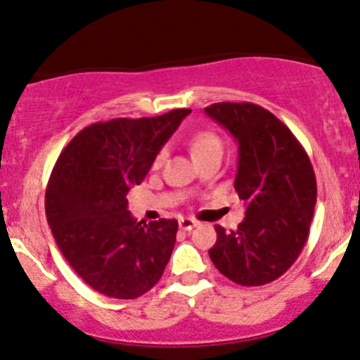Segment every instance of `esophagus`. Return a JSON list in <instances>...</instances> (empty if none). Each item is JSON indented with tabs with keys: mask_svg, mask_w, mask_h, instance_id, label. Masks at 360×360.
<instances>
[{
	"mask_svg": "<svg viewBox=\"0 0 360 360\" xmlns=\"http://www.w3.org/2000/svg\"><path fill=\"white\" fill-rule=\"evenodd\" d=\"M179 224H180L181 229H185V231H191V229L195 228V226L199 223H197L195 219H192V217H180Z\"/></svg>",
	"mask_w": 360,
	"mask_h": 360,
	"instance_id": "1",
	"label": "esophagus"
}]
</instances>
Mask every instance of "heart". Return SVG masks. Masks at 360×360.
Returning a JSON list of instances; mask_svg holds the SVG:
<instances>
[{"label": "heart", "instance_id": "heart-1", "mask_svg": "<svg viewBox=\"0 0 360 360\" xmlns=\"http://www.w3.org/2000/svg\"><path fill=\"white\" fill-rule=\"evenodd\" d=\"M188 148H191L193 160H195L197 163L202 160L209 158V156H216V155L223 156V151H224L223 139H221L219 134H216L214 131H207V129H204V131H197L195 134L191 137V141H188ZM163 158H165V151H160L158 155H156L155 161H153V165H155V167H160Z\"/></svg>", "mask_w": 360, "mask_h": 360}]
</instances>
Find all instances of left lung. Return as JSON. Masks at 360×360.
I'll list each match as a JSON object with an SVG mask.
<instances>
[{"label": "left lung", "mask_w": 360, "mask_h": 360, "mask_svg": "<svg viewBox=\"0 0 360 360\" xmlns=\"http://www.w3.org/2000/svg\"><path fill=\"white\" fill-rule=\"evenodd\" d=\"M205 114L238 141L234 188L246 204L236 229L214 226L209 257L236 284H269L288 272L308 241L316 204L313 165L290 129L260 105L221 102Z\"/></svg>", "instance_id": "obj_1"}]
</instances>
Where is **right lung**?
Instances as JSON below:
<instances>
[{
	"instance_id": "1",
	"label": "right lung",
	"mask_w": 360,
	"mask_h": 360,
	"mask_svg": "<svg viewBox=\"0 0 360 360\" xmlns=\"http://www.w3.org/2000/svg\"><path fill=\"white\" fill-rule=\"evenodd\" d=\"M191 112L175 108L91 124L72 137L52 168L47 223L71 269L103 296L136 300L163 276L179 223H137L126 195Z\"/></svg>"
}]
</instances>
